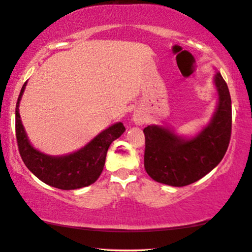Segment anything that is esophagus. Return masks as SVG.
<instances>
[{
    "mask_svg": "<svg viewBox=\"0 0 252 252\" xmlns=\"http://www.w3.org/2000/svg\"><path fill=\"white\" fill-rule=\"evenodd\" d=\"M133 122L135 123V125H143L146 123V113L141 110H136L133 115Z\"/></svg>",
    "mask_w": 252,
    "mask_h": 252,
    "instance_id": "34e87169",
    "label": "esophagus"
}]
</instances>
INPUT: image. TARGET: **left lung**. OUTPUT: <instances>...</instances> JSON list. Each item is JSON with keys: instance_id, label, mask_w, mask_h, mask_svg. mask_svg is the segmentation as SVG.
<instances>
[{"instance_id": "obj_1", "label": "left lung", "mask_w": 252, "mask_h": 252, "mask_svg": "<svg viewBox=\"0 0 252 252\" xmlns=\"http://www.w3.org/2000/svg\"><path fill=\"white\" fill-rule=\"evenodd\" d=\"M213 82L218 104L210 123L194 136L179 135L160 125L143 129L144 168L155 181L184 187L211 172L225 156L232 133V99L220 72H216Z\"/></svg>"}]
</instances>
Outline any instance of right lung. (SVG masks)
Returning <instances> with one entry per match:
<instances>
[{
	"mask_svg": "<svg viewBox=\"0 0 252 252\" xmlns=\"http://www.w3.org/2000/svg\"><path fill=\"white\" fill-rule=\"evenodd\" d=\"M27 85H23L16 104V137L22 159L37 179L51 187L71 190L94 184L101 175L108 149L125 132L123 123H116L97 134L91 142L74 153L51 156L31 144L19 115V104Z\"/></svg>",
	"mask_w": 252,
	"mask_h": 252,
	"instance_id": "obj_1",
	"label": "right lung"
}]
</instances>
